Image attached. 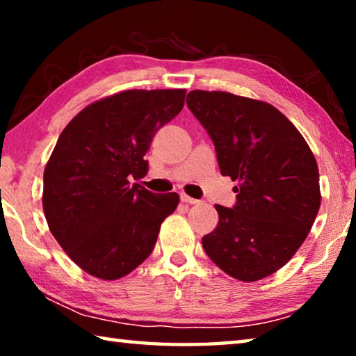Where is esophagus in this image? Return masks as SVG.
Listing matches in <instances>:
<instances>
[{
    "label": "esophagus",
    "instance_id": "obj_1",
    "mask_svg": "<svg viewBox=\"0 0 356 356\" xmlns=\"http://www.w3.org/2000/svg\"><path fill=\"white\" fill-rule=\"evenodd\" d=\"M180 201L186 202V204H197V202H200L197 200H195V197L185 195V193H182V195H180Z\"/></svg>",
    "mask_w": 356,
    "mask_h": 356
}]
</instances>
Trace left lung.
<instances>
[{
  "instance_id": "8db88e82",
  "label": "left lung",
  "mask_w": 356,
  "mask_h": 356,
  "mask_svg": "<svg viewBox=\"0 0 356 356\" xmlns=\"http://www.w3.org/2000/svg\"><path fill=\"white\" fill-rule=\"evenodd\" d=\"M186 105L212 138L222 176L237 180L232 209L202 237L207 256L232 278L275 273L308 237L321 207L318 168L308 143L284 114L261 100L191 91Z\"/></svg>"
}]
</instances>
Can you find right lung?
Instances as JSON below:
<instances>
[{
  "instance_id": "right-lung-1",
  "label": "right lung",
  "mask_w": 356,
  "mask_h": 356,
  "mask_svg": "<svg viewBox=\"0 0 356 356\" xmlns=\"http://www.w3.org/2000/svg\"><path fill=\"white\" fill-rule=\"evenodd\" d=\"M185 89H130L94 102L59 135L44 172V213L67 256L95 278L113 281L152 252L160 226L179 204L130 180L159 129L182 111Z\"/></svg>"
}]
</instances>
